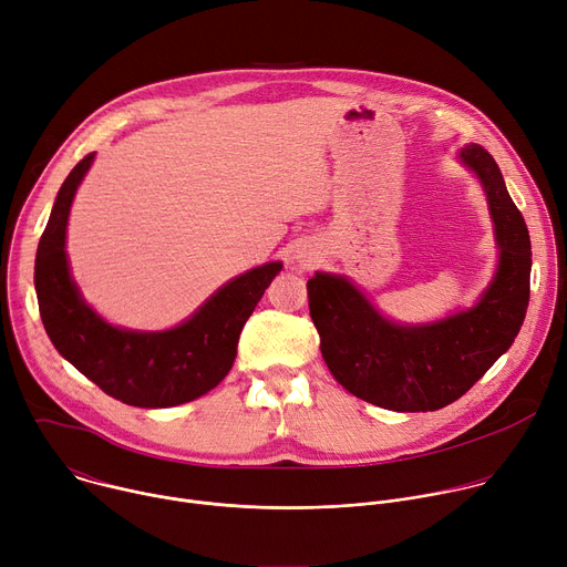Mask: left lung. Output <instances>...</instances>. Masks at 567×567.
Wrapping results in <instances>:
<instances>
[{"label": "left lung", "instance_id": "left-lung-1", "mask_svg": "<svg viewBox=\"0 0 567 567\" xmlns=\"http://www.w3.org/2000/svg\"><path fill=\"white\" fill-rule=\"evenodd\" d=\"M489 199L501 247L494 282L468 311L422 328H401L379 316L346 278L307 280L309 316L334 379L354 396L396 413L449 406L514 343L529 302L532 241L501 168L482 145L460 152Z\"/></svg>", "mask_w": 567, "mask_h": 567}]
</instances>
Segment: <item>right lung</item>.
Wrapping results in <instances>:
<instances>
[{
    "mask_svg": "<svg viewBox=\"0 0 567 567\" xmlns=\"http://www.w3.org/2000/svg\"><path fill=\"white\" fill-rule=\"evenodd\" d=\"M92 161L94 154L78 161L64 179L38 245L35 291L44 330L55 350L105 394L138 409L179 406L228 374L239 332L282 265L269 262L237 276L175 330L127 332L107 326L80 298L64 254L69 208Z\"/></svg>",
    "mask_w": 567,
    "mask_h": 567,
    "instance_id": "1",
    "label": "right lung"
}]
</instances>
